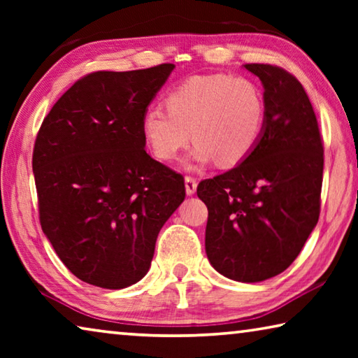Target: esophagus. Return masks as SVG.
Wrapping results in <instances>:
<instances>
[{
	"instance_id": "1",
	"label": "esophagus",
	"mask_w": 358,
	"mask_h": 358,
	"mask_svg": "<svg viewBox=\"0 0 358 358\" xmlns=\"http://www.w3.org/2000/svg\"><path fill=\"white\" fill-rule=\"evenodd\" d=\"M185 189H186L187 196H192V194L196 192V189H197V181H196V178L186 177V178H185Z\"/></svg>"
}]
</instances>
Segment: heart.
Segmentation results:
<instances>
[{
	"label": "heart",
	"mask_w": 358,
	"mask_h": 358,
	"mask_svg": "<svg viewBox=\"0 0 358 358\" xmlns=\"http://www.w3.org/2000/svg\"><path fill=\"white\" fill-rule=\"evenodd\" d=\"M167 110L150 106L142 132L161 161L177 159L181 150L197 142L187 169L216 161L235 167L250 156L262 136L265 102L256 83L243 77L211 74L191 77L167 94Z\"/></svg>",
	"instance_id": "b5f03b06"
}]
</instances>
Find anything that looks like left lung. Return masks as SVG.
<instances>
[{
    "label": "left lung",
    "instance_id": "obj_1",
    "mask_svg": "<svg viewBox=\"0 0 358 358\" xmlns=\"http://www.w3.org/2000/svg\"><path fill=\"white\" fill-rule=\"evenodd\" d=\"M264 87L265 121L252 153L229 172L203 180L208 208L205 251L229 280L259 282L282 273L316 227L324 147L301 83L281 68L245 64Z\"/></svg>",
    "mask_w": 358,
    "mask_h": 358
}]
</instances>
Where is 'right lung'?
<instances>
[{"label": "right lung", "mask_w": 358, "mask_h": 358, "mask_svg": "<svg viewBox=\"0 0 358 358\" xmlns=\"http://www.w3.org/2000/svg\"><path fill=\"white\" fill-rule=\"evenodd\" d=\"M173 64L99 71L52 107L33 153L39 220L72 275L124 289L148 273L185 180L145 151L142 117Z\"/></svg>", "instance_id": "1"}]
</instances>
